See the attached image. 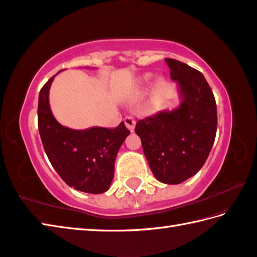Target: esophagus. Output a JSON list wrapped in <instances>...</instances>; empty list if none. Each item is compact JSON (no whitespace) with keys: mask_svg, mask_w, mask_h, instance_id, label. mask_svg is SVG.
<instances>
[{"mask_svg":"<svg viewBox=\"0 0 257 257\" xmlns=\"http://www.w3.org/2000/svg\"><path fill=\"white\" fill-rule=\"evenodd\" d=\"M123 121H124V124L127 125V128L130 130V132H134L135 125H136V121H135L133 116H130V115L125 116Z\"/></svg>","mask_w":257,"mask_h":257,"instance_id":"34e87169","label":"esophagus"}]
</instances>
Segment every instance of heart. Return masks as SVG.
Listing matches in <instances>:
<instances>
[{
    "instance_id": "1",
    "label": "heart",
    "mask_w": 257,
    "mask_h": 257,
    "mask_svg": "<svg viewBox=\"0 0 257 257\" xmlns=\"http://www.w3.org/2000/svg\"><path fill=\"white\" fill-rule=\"evenodd\" d=\"M152 82H153V75H152V74H146V75L143 77V84H144V85H146V86L151 85ZM156 86L158 88H162L163 86H164V81H163L162 78H160V80H157Z\"/></svg>"
}]
</instances>
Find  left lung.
<instances>
[{"instance_id": "left-lung-1", "label": "left lung", "mask_w": 257, "mask_h": 257, "mask_svg": "<svg viewBox=\"0 0 257 257\" xmlns=\"http://www.w3.org/2000/svg\"><path fill=\"white\" fill-rule=\"evenodd\" d=\"M165 62L177 83L181 103L139 120L135 133L156 179L179 184L197 174L207 161L216 138L217 105L201 73L176 59Z\"/></svg>"}]
</instances>
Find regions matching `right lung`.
<instances>
[{"label":"right lung","mask_w":257,"mask_h":257,"mask_svg":"<svg viewBox=\"0 0 257 257\" xmlns=\"http://www.w3.org/2000/svg\"><path fill=\"white\" fill-rule=\"evenodd\" d=\"M55 76L41 88L38 100V129L45 152L55 171L71 188L103 193L113 180L116 154L130 132L123 122L113 129L84 130L60 124L49 106V88Z\"/></svg>","instance_id":"1"}]
</instances>
